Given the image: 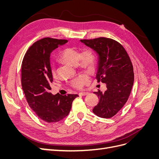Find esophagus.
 <instances>
[{
    "label": "esophagus",
    "instance_id": "34e87169",
    "mask_svg": "<svg viewBox=\"0 0 159 159\" xmlns=\"http://www.w3.org/2000/svg\"><path fill=\"white\" fill-rule=\"evenodd\" d=\"M88 95V92H81L79 93V95L80 96H85Z\"/></svg>",
    "mask_w": 159,
    "mask_h": 159
}]
</instances>
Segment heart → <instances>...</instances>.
<instances>
[{
    "label": "heart",
    "mask_w": 159,
    "mask_h": 159,
    "mask_svg": "<svg viewBox=\"0 0 159 159\" xmlns=\"http://www.w3.org/2000/svg\"><path fill=\"white\" fill-rule=\"evenodd\" d=\"M59 60L71 66H78L81 69L88 71L93 70L96 64V57L93 52L85 48L81 52L75 48H67L60 53ZM52 74L56 76V71L54 68H52ZM89 77L87 75H81L71 81V85L75 89H81L88 82Z\"/></svg>",
    "instance_id": "1"
}]
</instances>
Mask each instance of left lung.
Returning a JSON list of instances; mask_svg holds the SVG:
<instances>
[{
    "label": "left lung",
    "mask_w": 159,
    "mask_h": 159,
    "mask_svg": "<svg viewBox=\"0 0 159 159\" xmlns=\"http://www.w3.org/2000/svg\"><path fill=\"white\" fill-rule=\"evenodd\" d=\"M98 54V82L106 84L107 90L94 92L99 98L93 112L102 118H111L121 109L131 93L134 82L133 67L123 46L111 38L99 37L81 40Z\"/></svg>",
    "instance_id": "1"
}]
</instances>
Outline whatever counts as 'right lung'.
<instances>
[{"mask_svg": "<svg viewBox=\"0 0 159 159\" xmlns=\"http://www.w3.org/2000/svg\"><path fill=\"white\" fill-rule=\"evenodd\" d=\"M67 42L42 38L29 48L22 60L21 82L27 102L37 116L47 123L58 122L66 117L73 101L78 97L77 94L54 95L50 91L53 81L50 54Z\"/></svg>", "mask_w": 159, "mask_h": 159, "instance_id": "obj_1", "label": "right lung"}]
</instances>
